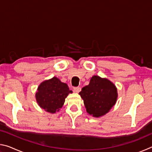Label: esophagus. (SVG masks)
<instances>
[{
    "label": "esophagus",
    "mask_w": 152,
    "mask_h": 152,
    "mask_svg": "<svg viewBox=\"0 0 152 152\" xmlns=\"http://www.w3.org/2000/svg\"><path fill=\"white\" fill-rule=\"evenodd\" d=\"M73 89H74V91L75 92H77V93H78V92H79L80 91H81V88H80V87H79V86H78V87H74Z\"/></svg>",
    "instance_id": "1"
}]
</instances>
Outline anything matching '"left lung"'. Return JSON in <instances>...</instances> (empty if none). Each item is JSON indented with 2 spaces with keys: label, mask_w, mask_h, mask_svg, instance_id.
<instances>
[{
  "label": "left lung",
  "mask_w": 152,
  "mask_h": 152,
  "mask_svg": "<svg viewBox=\"0 0 152 152\" xmlns=\"http://www.w3.org/2000/svg\"><path fill=\"white\" fill-rule=\"evenodd\" d=\"M79 94L84 100L86 111L96 117L109 112L117 99L114 84L98 76H92L88 85L83 87Z\"/></svg>",
  "instance_id": "obj_1"
}]
</instances>
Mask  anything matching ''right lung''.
I'll list each match as a JSON object with an SVG mask.
<instances>
[{
	"mask_svg": "<svg viewBox=\"0 0 152 152\" xmlns=\"http://www.w3.org/2000/svg\"><path fill=\"white\" fill-rule=\"evenodd\" d=\"M66 83L53 77L43 82L38 87L35 97L38 104L46 111L55 113L62 107L65 99L72 93Z\"/></svg>",
	"mask_w": 152,
	"mask_h": 152,
	"instance_id": "obj_1",
	"label": "right lung"
}]
</instances>
